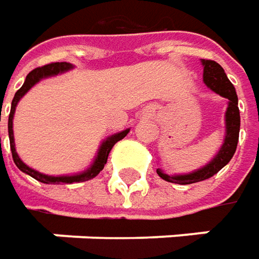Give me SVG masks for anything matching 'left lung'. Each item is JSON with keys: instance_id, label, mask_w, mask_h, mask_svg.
<instances>
[{"instance_id": "obj_1", "label": "left lung", "mask_w": 259, "mask_h": 259, "mask_svg": "<svg viewBox=\"0 0 259 259\" xmlns=\"http://www.w3.org/2000/svg\"><path fill=\"white\" fill-rule=\"evenodd\" d=\"M203 81L207 85L210 90H213L216 94L225 97L229 100L228 110H226V138L225 143L220 148L219 153L216 158L207 163L204 168L198 169L196 172L186 175H168L163 174L161 169H156L158 175L168 181V183H175V184H193L198 181H204L214 174H218L220 169L229 162L236 151L238 141H239V127H241V116H239V107H238V96L235 91V87L228 79L226 73L219 63L210 59H203Z\"/></svg>"}]
</instances>
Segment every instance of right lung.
Segmentation results:
<instances>
[{
  "instance_id": "1",
  "label": "right lung",
  "mask_w": 259,
  "mask_h": 259,
  "mask_svg": "<svg viewBox=\"0 0 259 259\" xmlns=\"http://www.w3.org/2000/svg\"><path fill=\"white\" fill-rule=\"evenodd\" d=\"M71 68H72V65L68 62H53L33 69V71L27 75V78H26L23 87L18 90L17 93H16V96H14V98H13L11 111H10V116H8V136H10V148H11V153H13V161L17 165V168L20 171L26 172V174H28L30 177H33L34 180H37L40 183H45V184H58V183H68V184H72V183H84V181H88V180L97 177V175L100 174V171H103L104 165L107 163L108 153L111 151V148L129 133V129L123 130V132H120L117 135H113V136H110L108 139H106V141L103 142V145L100 146V151H98V155H97L94 163L91 165V168H88V169H87L85 172H82V174L71 175V177H51V175L40 174L37 171L28 168L27 165L18 158L16 148H14L13 117H14V111H16V107H17V103L20 101V98L24 96L36 82H39L41 78L52 76V75H56V73L59 72H65V71H68V69H71Z\"/></svg>"
}]
</instances>
